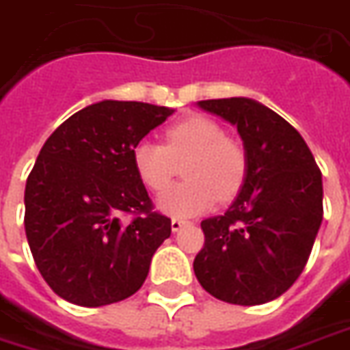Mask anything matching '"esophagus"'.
Instances as JSON below:
<instances>
[{"label":"esophagus","instance_id":"esophagus-1","mask_svg":"<svg viewBox=\"0 0 350 350\" xmlns=\"http://www.w3.org/2000/svg\"><path fill=\"white\" fill-rule=\"evenodd\" d=\"M185 226H186L185 220H178V218H173V220H172V231H173V233L180 231V229L185 228Z\"/></svg>","mask_w":350,"mask_h":350}]
</instances>
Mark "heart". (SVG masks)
I'll return each instance as SVG.
<instances>
[{
	"mask_svg": "<svg viewBox=\"0 0 350 350\" xmlns=\"http://www.w3.org/2000/svg\"><path fill=\"white\" fill-rule=\"evenodd\" d=\"M183 161L186 180L158 200V208L175 218H190L208 211L218 200H233L246 180V152L208 117H186L165 129L164 145L142 139L132 149L137 177L152 192L167 188Z\"/></svg>",
	"mask_w": 350,
	"mask_h": 350,
	"instance_id": "b5f03b06",
	"label": "heart"
}]
</instances>
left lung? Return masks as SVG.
I'll return each mask as SVG.
<instances>
[{"instance_id": "1", "label": "left lung", "mask_w": 350, "mask_h": 350, "mask_svg": "<svg viewBox=\"0 0 350 350\" xmlns=\"http://www.w3.org/2000/svg\"><path fill=\"white\" fill-rule=\"evenodd\" d=\"M196 104L237 126L248 170L228 211L201 221L205 246L193 272L218 300L265 304L308 262L323 221V175L298 130L261 102L233 96Z\"/></svg>"}]
</instances>
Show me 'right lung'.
<instances>
[{
  "instance_id": "right-lung-1",
  "label": "right lung",
  "mask_w": 350,
  "mask_h": 350,
  "mask_svg": "<svg viewBox=\"0 0 350 350\" xmlns=\"http://www.w3.org/2000/svg\"><path fill=\"white\" fill-rule=\"evenodd\" d=\"M175 109L100 100L76 111L42 145L25 183V237L55 295L85 308L132 297L172 234L152 213L132 149ZM137 214L134 221L122 218Z\"/></svg>"
}]
</instances>
